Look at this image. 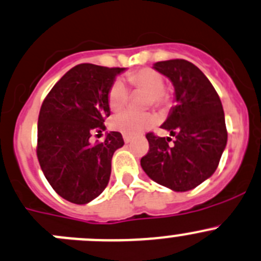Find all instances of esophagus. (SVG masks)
Returning a JSON list of instances; mask_svg holds the SVG:
<instances>
[{
    "label": "esophagus",
    "mask_w": 261,
    "mask_h": 261,
    "mask_svg": "<svg viewBox=\"0 0 261 261\" xmlns=\"http://www.w3.org/2000/svg\"><path fill=\"white\" fill-rule=\"evenodd\" d=\"M122 136H123V141H125L126 144L130 143V141H131V136L130 135H126V134H123Z\"/></svg>",
    "instance_id": "1"
}]
</instances>
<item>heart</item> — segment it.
<instances>
[{
    "instance_id": "heart-1",
    "label": "heart",
    "mask_w": 261,
    "mask_h": 261,
    "mask_svg": "<svg viewBox=\"0 0 261 261\" xmlns=\"http://www.w3.org/2000/svg\"><path fill=\"white\" fill-rule=\"evenodd\" d=\"M128 84L135 89L146 90V106L162 108L168 103V93L164 89V77L156 70L150 67L135 70L126 75ZM128 102V90L121 80H115L108 90V106L112 111L123 110ZM156 122V116L151 112H126L118 113L111 120V126L115 130L126 135H138L150 128Z\"/></svg>"
}]
</instances>
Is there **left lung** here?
I'll list each match as a JSON object with an SVG mask.
<instances>
[{
    "instance_id": "left-lung-1",
    "label": "left lung",
    "mask_w": 261,
    "mask_h": 261,
    "mask_svg": "<svg viewBox=\"0 0 261 261\" xmlns=\"http://www.w3.org/2000/svg\"><path fill=\"white\" fill-rule=\"evenodd\" d=\"M154 69L173 83L177 105L162 128L171 138L146 134L149 150L141 158L144 172L173 191H187L216 172L227 144L224 112L208 77L186 60L161 61Z\"/></svg>"
}]
</instances>
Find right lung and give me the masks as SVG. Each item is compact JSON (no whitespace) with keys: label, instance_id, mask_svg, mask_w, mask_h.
I'll return each mask as SVG.
<instances>
[{"label":"right lung","instance_id":"add662e5","mask_svg":"<svg viewBox=\"0 0 261 261\" xmlns=\"http://www.w3.org/2000/svg\"><path fill=\"white\" fill-rule=\"evenodd\" d=\"M125 69L80 63L63 75L42 103L37 156L52 189L74 204L99 196L111 176L113 153L123 145L117 131L92 144L111 115L108 90Z\"/></svg>","mask_w":261,"mask_h":261}]
</instances>
